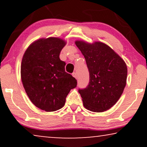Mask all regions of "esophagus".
<instances>
[{
    "instance_id": "34e87169",
    "label": "esophagus",
    "mask_w": 147,
    "mask_h": 147,
    "mask_svg": "<svg viewBox=\"0 0 147 147\" xmlns=\"http://www.w3.org/2000/svg\"><path fill=\"white\" fill-rule=\"evenodd\" d=\"M72 76H73V77L75 78L76 79H77V78H78V75H77V74L76 73V72H74V73L72 74Z\"/></svg>"
}]
</instances>
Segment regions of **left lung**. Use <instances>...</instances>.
<instances>
[{
	"mask_svg": "<svg viewBox=\"0 0 147 147\" xmlns=\"http://www.w3.org/2000/svg\"><path fill=\"white\" fill-rule=\"evenodd\" d=\"M75 43L85 57L90 73L88 86L78 90L84 107L92 112L106 111L117 102L126 86L125 62L102 42L76 41Z\"/></svg>",
	"mask_w": 147,
	"mask_h": 147,
	"instance_id": "1",
	"label": "left lung"
}]
</instances>
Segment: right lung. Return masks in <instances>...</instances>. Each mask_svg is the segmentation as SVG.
Instances as JSON below:
<instances>
[{"mask_svg":"<svg viewBox=\"0 0 147 147\" xmlns=\"http://www.w3.org/2000/svg\"><path fill=\"white\" fill-rule=\"evenodd\" d=\"M64 40L57 37L39 39L29 45L21 66V80L28 97L36 107L46 112L61 109L77 80L65 71L59 59Z\"/></svg>","mask_w":147,"mask_h":147,"instance_id":"obj_1","label":"right lung"}]
</instances>
